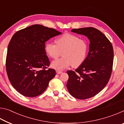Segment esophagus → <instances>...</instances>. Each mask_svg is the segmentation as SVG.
<instances>
[{
  "label": "esophagus",
  "mask_w": 124,
  "mask_h": 124,
  "mask_svg": "<svg viewBox=\"0 0 124 124\" xmlns=\"http://www.w3.org/2000/svg\"><path fill=\"white\" fill-rule=\"evenodd\" d=\"M56 73H57L58 74H61V73H62V72L60 70H56Z\"/></svg>",
  "instance_id": "esophagus-1"
}]
</instances>
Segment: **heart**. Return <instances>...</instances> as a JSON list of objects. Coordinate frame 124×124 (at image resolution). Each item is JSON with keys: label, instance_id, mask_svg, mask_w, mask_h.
<instances>
[{"label": "heart", "instance_id": "1", "mask_svg": "<svg viewBox=\"0 0 124 124\" xmlns=\"http://www.w3.org/2000/svg\"><path fill=\"white\" fill-rule=\"evenodd\" d=\"M88 49L85 39L77 35L64 33L56 40V44L48 42L45 44L46 54L52 58H57L62 52L63 57L52 61L51 66L57 70H62L72 64L77 67L85 60Z\"/></svg>", "mask_w": 124, "mask_h": 124}]
</instances>
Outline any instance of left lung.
Instances as JSON below:
<instances>
[{
    "instance_id": "8db88e82",
    "label": "left lung",
    "mask_w": 124,
    "mask_h": 124,
    "mask_svg": "<svg viewBox=\"0 0 124 124\" xmlns=\"http://www.w3.org/2000/svg\"><path fill=\"white\" fill-rule=\"evenodd\" d=\"M71 31L86 36L90 44L88 55L80 66L75 71L67 72V87L74 97L87 99L101 91L109 80L114 58L113 46L100 31L93 27Z\"/></svg>"
}]
</instances>
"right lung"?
<instances>
[{
  "label": "right lung",
  "mask_w": 124,
  "mask_h": 124,
  "mask_svg": "<svg viewBox=\"0 0 124 124\" xmlns=\"http://www.w3.org/2000/svg\"><path fill=\"white\" fill-rule=\"evenodd\" d=\"M54 28L34 24L16 32L10 41L6 58L8 78L15 89L26 97L43 93L56 75L48 68L45 43L61 34Z\"/></svg>",
  "instance_id": "1"
}]
</instances>
